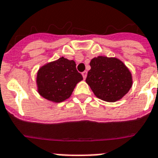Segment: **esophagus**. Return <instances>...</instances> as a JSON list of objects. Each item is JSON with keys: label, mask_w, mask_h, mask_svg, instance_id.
<instances>
[{"label": "esophagus", "mask_w": 158, "mask_h": 158, "mask_svg": "<svg viewBox=\"0 0 158 158\" xmlns=\"http://www.w3.org/2000/svg\"><path fill=\"white\" fill-rule=\"evenodd\" d=\"M87 71H84L83 73H82V75H83V78H84V79H86V77H87Z\"/></svg>", "instance_id": "esophagus-1"}]
</instances>
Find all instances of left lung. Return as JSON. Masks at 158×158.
Returning <instances> with one entry per match:
<instances>
[{
  "instance_id": "left-lung-1",
  "label": "left lung",
  "mask_w": 158,
  "mask_h": 158,
  "mask_svg": "<svg viewBox=\"0 0 158 158\" xmlns=\"http://www.w3.org/2000/svg\"><path fill=\"white\" fill-rule=\"evenodd\" d=\"M90 66L86 83L97 98L114 102L122 98L131 89L132 74L120 60L99 56L91 60Z\"/></svg>"
}]
</instances>
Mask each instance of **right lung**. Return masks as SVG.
I'll return each instance as SVG.
<instances>
[{"label":"right lung","mask_w":158,"mask_h":158,"mask_svg":"<svg viewBox=\"0 0 158 158\" xmlns=\"http://www.w3.org/2000/svg\"><path fill=\"white\" fill-rule=\"evenodd\" d=\"M81 80L83 76L77 71L74 60L62 56L41 67L37 73L36 83L41 96L58 103L69 98Z\"/></svg>","instance_id":"right-lung-1"}]
</instances>
